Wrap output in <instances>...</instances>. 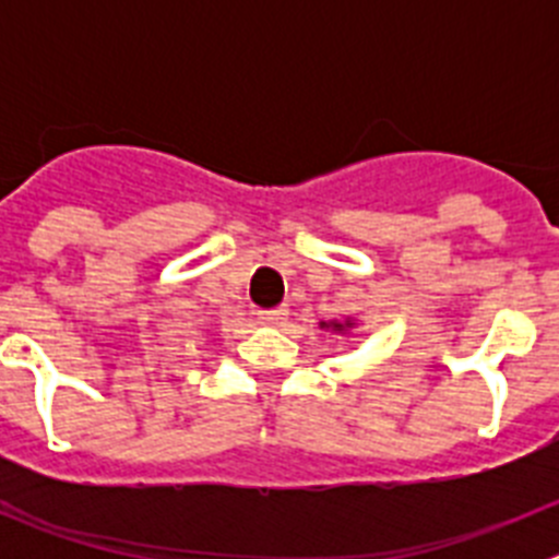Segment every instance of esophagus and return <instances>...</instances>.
Segmentation results:
<instances>
[{"label":"esophagus","instance_id":"1","mask_svg":"<svg viewBox=\"0 0 559 559\" xmlns=\"http://www.w3.org/2000/svg\"><path fill=\"white\" fill-rule=\"evenodd\" d=\"M257 319L263 324H283L288 319V308H269V310H257Z\"/></svg>","mask_w":559,"mask_h":559}]
</instances>
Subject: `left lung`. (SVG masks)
<instances>
[{
  "instance_id": "1",
  "label": "left lung",
  "mask_w": 559,
  "mask_h": 559,
  "mask_svg": "<svg viewBox=\"0 0 559 559\" xmlns=\"http://www.w3.org/2000/svg\"><path fill=\"white\" fill-rule=\"evenodd\" d=\"M330 328H333V330H344V328H349V324H338V322H333V324H330Z\"/></svg>"
}]
</instances>
